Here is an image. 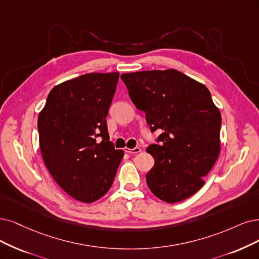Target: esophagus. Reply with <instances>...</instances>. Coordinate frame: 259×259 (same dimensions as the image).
<instances>
[{"label":"esophagus","mask_w":259,"mask_h":259,"mask_svg":"<svg viewBox=\"0 0 259 259\" xmlns=\"http://www.w3.org/2000/svg\"><path fill=\"white\" fill-rule=\"evenodd\" d=\"M124 152H127V154H131V155H136V154H139V152L142 150L140 147H136V148H128L126 147L123 149Z\"/></svg>","instance_id":"34e87169"}]
</instances>
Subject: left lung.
Returning a JSON list of instances; mask_svg holds the SVG:
<instances>
[{"instance_id":"1","label":"left lung","mask_w":259,"mask_h":259,"mask_svg":"<svg viewBox=\"0 0 259 259\" xmlns=\"http://www.w3.org/2000/svg\"><path fill=\"white\" fill-rule=\"evenodd\" d=\"M129 96L144 111L150 130L160 131V145L146 151L155 165L146 174L148 188L158 198L181 202L205 185L219 157L221 113L209 90L176 69L123 73Z\"/></svg>"}]
</instances>
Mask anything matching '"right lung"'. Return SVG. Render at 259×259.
Returning <instances> with one entry per match:
<instances>
[{
	"label": "right lung",
	"instance_id": "1",
	"mask_svg": "<svg viewBox=\"0 0 259 259\" xmlns=\"http://www.w3.org/2000/svg\"><path fill=\"white\" fill-rule=\"evenodd\" d=\"M119 72L86 73L54 86L38 115L39 146L65 192L91 204L110 190L123 150L110 141L107 118Z\"/></svg>",
	"mask_w": 259,
	"mask_h": 259
}]
</instances>
